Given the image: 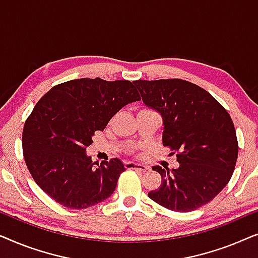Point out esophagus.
Returning a JSON list of instances; mask_svg holds the SVG:
<instances>
[{"mask_svg":"<svg viewBox=\"0 0 258 258\" xmlns=\"http://www.w3.org/2000/svg\"><path fill=\"white\" fill-rule=\"evenodd\" d=\"M125 168H128V169H137V170H141V171L149 170V167H148V165H144V164H141V163H136V162H126Z\"/></svg>","mask_w":258,"mask_h":258,"instance_id":"34e87169","label":"esophagus"}]
</instances>
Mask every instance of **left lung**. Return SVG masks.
<instances>
[{
    "label": "left lung",
    "instance_id": "1",
    "mask_svg": "<svg viewBox=\"0 0 258 258\" xmlns=\"http://www.w3.org/2000/svg\"><path fill=\"white\" fill-rule=\"evenodd\" d=\"M143 103L163 119L162 142L176 153L179 167L153 170L160 188L148 196L160 206L188 213L210 202L230 181L238 155L228 111L203 88L184 80L134 81Z\"/></svg>",
    "mask_w": 258,
    "mask_h": 258
}]
</instances>
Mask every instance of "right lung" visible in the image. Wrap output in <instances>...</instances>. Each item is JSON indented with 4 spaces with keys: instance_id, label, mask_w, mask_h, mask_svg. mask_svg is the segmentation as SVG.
Instances as JSON below:
<instances>
[{
    "instance_id": "add662e5",
    "label": "right lung",
    "mask_w": 258,
    "mask_h": 258,
    "mask_svg": "<svg viewBox=\"0 0 258 258\" xmlns=\"http://www.w3.org/2000/svg\"><path fill=\"white\" fill-rule=\"evenodd\" d=\"M140 101L126 80L79 79L52 87L24 123V160L36 184L66 208L86 209L107 200L125 170L118 158L93 163L86 154L97 130Z\"/></svg>"
}]
</instances>
